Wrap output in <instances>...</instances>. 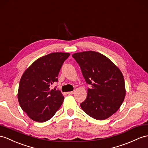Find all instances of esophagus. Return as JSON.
Returning a JSON list of instances; mask_svg holds the SVG:
<instances>
[{"mask_svg": "<svg viewBox=\"0 0 148 148\" xmlns=\"http://www.w3.org/2000/svg\"><path fill=\"white\" fill-rule=\"evenodd\" d=\"M75 93V91H71V92H67V93L68 95H72V94H73V93Z\"/></svg>", "mask_w": 148, "mask_h": 148, "instance_id": "obj_1", "label": "esophagus"}]
</instances>
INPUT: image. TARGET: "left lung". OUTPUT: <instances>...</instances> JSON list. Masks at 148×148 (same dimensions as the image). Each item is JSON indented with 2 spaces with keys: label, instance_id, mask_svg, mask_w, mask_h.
Returning <instances> with one entry per match:
<instances>
[{
  "label": "left lung",
  "instance_id": "1",
  "mask_svg": "<svg viewBox=\"0 0 148 148\" xmlns=\"http://www.w3.org/2000/svg\"><path fill=\"white\" fill-rule=\"evenodd\" d=\"M80 66L88 88L87 97L80 107L89 116L104 120L116 113L125 96L124 78L121 71L102 54L83 51L72 55Z\"/></svg>",
  "mask_w": 148,
  "mask_h": 148
}]
</instances>
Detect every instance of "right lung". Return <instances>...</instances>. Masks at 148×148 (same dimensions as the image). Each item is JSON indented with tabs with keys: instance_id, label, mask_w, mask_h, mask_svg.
Listing matches in <instances>:
<instances>
[{
	"instance_id": "add662e5",
	"label": "right lung",
	"mask_w": 148,
	"mask_h": 148,
	"mask_svg": "<svg viewBox=\"0 0 148 148\" xmlns=\"http://www.w3.org/2000/svg\"><path fill=\"white\" fill-rule=\"evenodd\" d=\"M70 54L52 53L36 60L21 77L17 97L19 105L32 120L38 122L53 117L63 102L59 90L51 89L63 64Z\"/></svg>"
}]
</instances>
